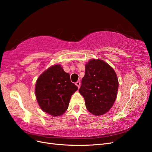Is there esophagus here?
Returning <instances> with one entry per match:
<instances>
[{
    "label": "esophagus",
    "mask_w": 152,
    "mask_h": 152,
    "mask_svg": "<svg viewBox=\"0 0 152 152\" xmlns=\"http://www.w3.org/2000/svg\"><path fill=\"white\" fill-rule=\"evenodd\" d=\"M75 85L78 87V88H80V82H77L75 83Z\"/></svg>",
    "instance_id": "obj_1"
}]
</instances>
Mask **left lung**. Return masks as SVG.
Returning a JSON list of instances; mask_svg holds the SVG:
<instances>
[{
  "label": "left lung",
  "mask_w": 152,
  "mask_h": 152,
  "mask_svg": "<svg viewBox=\"0 0 152 152\" xmlns=\"http://www.w3.org/2000/svg\"><path fill=\"white\" fill-rule=\"evenodd\" d=\"M118 88L116 73L108 63L92 59L86 64L79 93L90 113L99 116L108 112L116 99Z\"/></svg>",
  "instance_id": "8db88e82"
}]
</instances>
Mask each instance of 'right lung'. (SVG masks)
Wrapping results in <instances>:
<instances>
[{
  "instance_id": "add662e5",
  "label": "right lung",
  "mask_w": 152,
  "mask_h": 152,
  "mask_svg": "<svg viewBox=\"0 0 152 152\" xmlns=\"http://www.w3.org/2000/svg\"><path fill=\"white\" fill-rule=\"evenodd\" d=\"M78 87L70 80V75L59 65L44 71L37 80L35 93L39 107L53 117L66 112L72 95Z\"/></svg>"
}]
</instances>
